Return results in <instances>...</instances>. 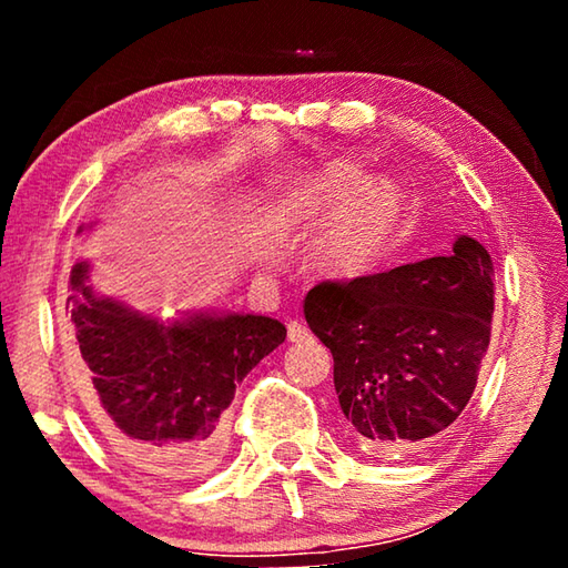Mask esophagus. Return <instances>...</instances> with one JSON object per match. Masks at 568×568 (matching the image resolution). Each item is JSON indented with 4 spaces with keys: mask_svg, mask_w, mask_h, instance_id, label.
I'll use <instances>...</instances> for the list:
<instances>
[{
    "mask_svg": "<svg viewBox=\"0 0 568 568\" xmlns=\"http://www.w3.org/2000/svg\"><path fill=\"white\" fill-rule=\"evenodd\" d=\"M307 338H311V331H307L303 323H297V321L287 323V341H291V343H303Z\"/></svg>",
    "mask_w": 568,
    "mask_h": 568,
    "instance_id": "obj_1",
    "label": "esophagus"
}]
</instances>
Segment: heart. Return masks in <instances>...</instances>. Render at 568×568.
<instances>
[{
	"instance_id": "heart-1",
	"label": "heart",
	"mask_w": 568,
	"mask_h": 568,
	"mask_svg": "<svg viewBox=\"0 0 568 568\" xmlns=\"http://www.w3.org/2000/svg\"><path fill=\"white\" fill-rule=\"evenodd\" d=\"M281 213L291 227H318L343 214L323 237L318 257L331 273L348 275L386 243L400 213V190L386 178L363 180L355 162L338 160L287 192Z\"/></svg>"
}]
</instances>
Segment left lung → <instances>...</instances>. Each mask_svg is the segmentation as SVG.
I'll use <instances>...</instances> for the list:
<instances>
[{
  "label": "left lung",
  "instance_id": "1",
  "mask_svg": "<svg viewBox=\"0 0 568 568\" xmlns=\"http://www.w3.org/2000/svg\"><path fill=\"white\" fill-rule=\"evenodd\" d=\"M303 311L333 353L348 434L393 460L446 434L474 396L491 343L494 263L464 235L448 257L323 281Z\"/></svg>",
  "mask_w": 568,
  "mask_h": 568
}]
</instances>
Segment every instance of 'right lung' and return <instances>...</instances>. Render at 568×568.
I'll list each match as a JSON object with an SVG mask.
<instances>
[{
  "label": "right lung",
  "mask_w": 568,
  "mask_h": 568,
  "mask_svg": "<svg viewBox=\"0 0 568 568\" xmlns=\"http://www.w3.org/2000/svg\"><path fill=\"white\" fill-rule=\"evenodd\" d=\"M67 358L88 418L124 464L155 484H187L225 454L235 386L285 341L265 315H195L160 323L70 275Z\"/></svg>",
  "instance_id": "obj_1"
}]
</instances>
